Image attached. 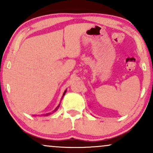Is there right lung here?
Listing matches in <instances>:
<instances>
[{"label":"right lung","mask_w":153,"mask_h":153,"mask_svg":"<svg viewBox=\"0 0 153 153\" xmlns=\"http://www.w3.org/2000/svg\"><path fill=\"white\" fill-rule=\"evenodd\" d=\"M65 93H66V90H65V92H64V94H63V96H62V97H63V96H65ZM60 103H59V105H58V106H57V108H55V109H54V110L53 111V112H54V111H57V109H58V108H59V106H60ZM50 114H51V113H48V114H44V116H48V115H50Z\"/></svg>","instance_id":"1"}]
</instances>
